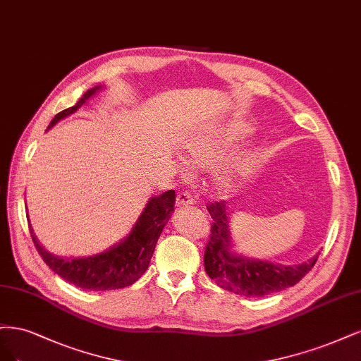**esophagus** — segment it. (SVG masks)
<instances>
[{"label": "esophagus", "instance_id": "esophagus-1", "mask_svg": "<svg viewBox=\"0 0 361 361\" xmlns=\"http://www.w3.org/2000/svg\"><path fill=\"white\" fill-rule=\"evenodd\" d=\"M193 204V197L189 192H180L177 195V205L178 207H189Z\"/></svg>", "mask_w": 361, "mask_h": 361}]
</instances>
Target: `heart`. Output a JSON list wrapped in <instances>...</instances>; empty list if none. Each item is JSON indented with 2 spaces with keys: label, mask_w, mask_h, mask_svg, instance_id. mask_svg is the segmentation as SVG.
Segmentation results:
<instances>
[{
  "label": "heart",
  "mask_w": 361,
  "mask_h": 361,
  "mask_svg": "<svg viewBox=\"0 0 361 361\" xmlns=\"http://www.w3.org/2000/svg\"><path fill=\"white\" fill-rule=\"evenodd\" d=\"M247 130L238 124L229 126L226 130L222 133H197L193 135L188 144H185V149H188V154L190 157V161L197 168H212L217 161L222 159L224 151L232 145L240 142L241 139L246 136ZM249 154H241L232 159L231 161L222 168L217 173L216 184L219 189H228L232 177L235 176L237 172L243 171L249 165Z\"/></svg>",
  "instance_id": "b5f03b06"
}]
</instances>
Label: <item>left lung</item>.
<instances>
[{"mask_svg": "<svg viewBox=\"0 0 361 361\" xmlns=\"http://www.w3.org/2000/svg\"><path fill=\"white\" fill-rule=\"evenodd\" d=\"M213 225L204 253V267L210 279L226 290L246 295L264 297L294 286L315 265L318 255L298 265H282L269 261H257L237 257L231 252L229 213L224 201L207 207Z\"/></svg>", "mask_w": 361, "mask_h": 361, "instance_id": "1", "label": "left lung"}]
</instances>
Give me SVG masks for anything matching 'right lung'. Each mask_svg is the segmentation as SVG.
Masks as SVG:
<instances>
[{
  "label": "right lung",
  "mask_w": 361,
  "mask_h": 361,
  "mask_svg": "<svg viewBox=\"0 0 361 361\" xmlns=\"http://www.w3.org/2000/svg\"><path fill=\"white\" fill-rule=\"evenodd\" d=\"M99 88L100 87L88 90L75 106L58 112L48 129H51L56 121L76 112ZM173 204H176V192L173 190L151 197L136 220L129 237H126L112 249L88 258H58L40 246L36 235L32 234L31 226L30 232L42 259L64 281L78 288L91 290L120 289L130 286L147 271L149 259L154 253L156 243L173 212Z\"/></svg>",
  "instance_id": "1"
}]
</instances>
